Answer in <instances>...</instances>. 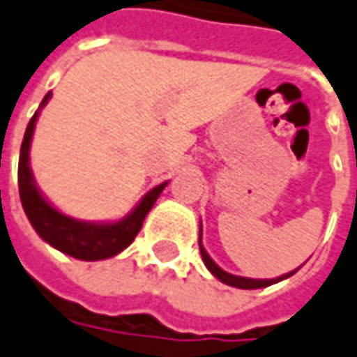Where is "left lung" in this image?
<instances>
[{
	"mask_svg": "<svg viewBox=\"0 0 357 357\" xmlns=\"http://www.w3.org/2000/svg\"><path fill=\"white\" fill-rule=\"evenodd\" d=\"M198 245H200V255H202V259H204V265L208 267V271L218 277L222 283L229 284V287H236V289H261V287H269V284L279 283V281H283L287 277H291V275L295 273H287L281 275V277H277V279H248V277H238V275H229L226 273L224 269H220L216 263L212 261V257L208 255L206 250L202 248V228H200V238H198Z\"/></svg>",
	"mask_w": 357,
	"mask_h": 357,
	"instance_id": "8db88e82",
	"label": "left lung"
}]
</instances>
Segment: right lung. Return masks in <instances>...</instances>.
I'll use <instances>...</instances> for the list:
<instances>
[{
  "mask_svg": "<svg viewBox=\"0 0 357 357\" xmlns=\"http://www.w3.org/2000/svg\"><path fill=\"white\" fill-rule=\"evenodd\" d=\"M49 98L50 92L43 98L40 107L47 104ZM37 117H39V112L31 117L27 129H25V137L21 143V155H19V171H17L21 204H23V210L27 214L31 226L47 243L70 257L82 259V261H98V259L114 257L135 240V236L139 234L141 226H143V220L149 214L153 204L157 202V198L162 192V188L167 186V183L149 190L143 196L137 208L116 224H90V222H78L74 218L64 216L43 198L39 188L35 186L33 174H31L29 147H31Z\"/></svg>",
  "mask_w": 357,
  "mask_h": 357,
  "instance_id": "obj_1",
  "label": "right lung"
}]
</instances>
